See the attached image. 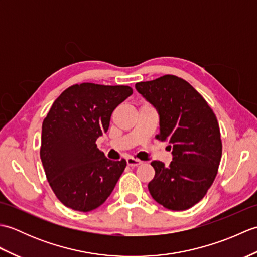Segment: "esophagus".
<instances>
[{
	"label": "esophagus",
	"instance_id": "1",
	"mask_svg": "<svg viewBox=\"0 0 257 257\" xmlns=\"http://www.w3.org/2000/svg\"><path fill=\"white\" fill-rule=\"evenodd\" d=\"M141 163H143V161L139 159H135V158H133V157L127 158V165L129 167H137V166L141 165Z\"/></svg>",
	"mask_w": 257,
	"mask_h": 257
}]
</instances>
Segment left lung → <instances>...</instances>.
Here are the masks:
<instances>
[{"label":"left lung","instance_id":"1","mask_svg":"<svg viewBox=\"0 0 257 257\" xmlns=\"http://www.w3.org/2000/svg\"><path fill=\"white\" fill-rule=\"evenodd\" d=\"M136 89L158 110L160 133L156 138L172 147L166 167L152 161L156 174L148 184L158 203L184 211L204 198L214 181L222 157L220 127L209 103L187 80L165 75L140 81Z\"/></svg>","mask_w":257,"mask_h":257}]
</instances>
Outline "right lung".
Segmentation results:
<instances>
[{"instance_id":"right-lung-1","label":"right lung","mask_w":257,"mask_h":257,"mask_svg":"<svg viewBox=\"0 0 257 257\" xmlns=\"http://www.w3.org/2000/svg\"><path fill=\"white\" fill-rule=\"evenodd\" d=\"M133 94L129 86L76 84L54 101L42 124L40 156L52 190L80 212L97 209L111 194L127 162L109 160L96 140L111 113Z\"/></svg>"}]
</instances>
